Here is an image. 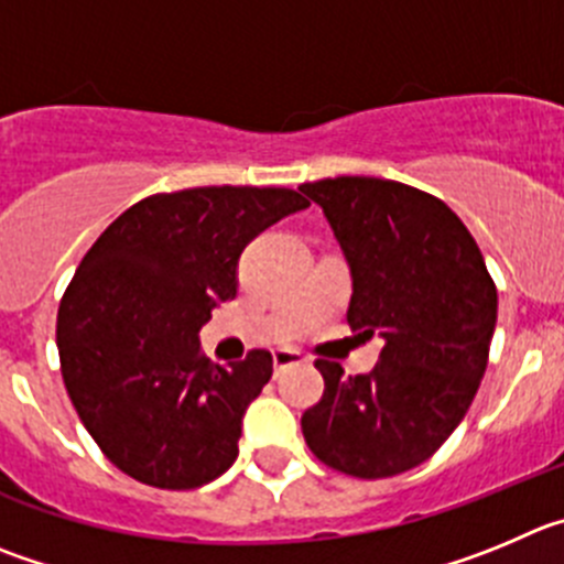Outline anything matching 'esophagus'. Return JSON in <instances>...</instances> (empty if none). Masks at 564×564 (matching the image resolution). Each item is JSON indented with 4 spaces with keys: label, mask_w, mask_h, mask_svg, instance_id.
I'll return each mask as SVG.
<instances>
[{
    "label": "esophagus",
    "mask_w": 564,
    "mask_h": 564,
    "mask_svg": "<svg viewBox=\"0 0 564 564\" xmlns=\"http://www.w3.org/2000/svg\"><path fill=\"white\" fill-rule=\"evenodd\" d=\"M300 361H306L300 350H275V354H272V365H275V372L283 370V367L300 365Z\"/></svg>",
    "instance_id": "1"
}]
</instances>
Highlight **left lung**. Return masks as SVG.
I'll use <instances>...</instances> for the list:
<instances>
[{"instance_id": "obj_1", "label": "left lung", "mask_w": 564, "mask_h": 564, "mask_svg": "<svg viewBox=\"0 0 564 564\" xmlns=\"http://www.w3.org/2000/svg\"><path fill=\"white\" fill-rule=\"evenodd\" d=\"M345 250L347 325L378 334L370 376L317 359L325 392L300 425L323 465L389 478L423 465L465 420L496 330L498 292L476 239L440 197L383 177L303 183Z\"/></svg>"}]
</instances>
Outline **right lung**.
<instances>
[{
	"instance_id": "obj_1",
	"label": "right lung",
	"mask_w": 564,
	"mask_h": 564,
	"mask_svg": "<svg viewBox=\"0 0 564 564\" xmlns=\"http://www.w3.org/2000/svg\"><path fill=\"white\" fill-rule=\"evenodd\" d=\"M303 208L294 188L152 194L83 256L57 308L61 376L99 451L130 478L194 489L236 462L272 356L210 365L197 334L219 300L236 297L241 250Z\"/></svg>"
}]
</instances>
